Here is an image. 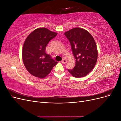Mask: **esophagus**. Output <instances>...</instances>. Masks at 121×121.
Listing matches in <instances>:
<instances>
[{"label": "esophagus", "mask_w": 121, "mask_h": 121, "mask_svg": "<svg viewBox=\"0 0 121 121\" xmlns=\"http://www.w3.org/2000/svg\"><path fill=\"white\" fill-rule=\"evenodd\" d=\"M67 62V60L65 59V58H64V59H63V60H61V63L63 64H65Z\"/></svg>", "instance_id": "esophagus-1"}]
</instances>
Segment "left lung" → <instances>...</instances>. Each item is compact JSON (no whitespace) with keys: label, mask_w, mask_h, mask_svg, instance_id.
Wrapping results in <instances>:
<instances>
[{"label":"left lung","mask_w":121,"mask_h":121,"mask_svg":"<svg viewBox=\"0 0 121 121\" xmlns=\"http://www.w3.org/2000/svg\"><path fill=\"white\" fill-rule=\"evenodd\" d=\"M70 43L73 55L76 60L75 67L69 69L76 78L86 76L95 65L97 50L95 42L89 33L82 28H75L65 33Z\"/></svg>","instance_id":"left-lung-1"}]
</instances>
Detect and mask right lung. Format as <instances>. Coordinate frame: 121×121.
Here are the masks:
<instances>
[{
	"label": "right lung",
	"instance_id": "right-lung-1",
	"mask_svg": "<svg viewBox=\"0 0 121 121\" xmlns=\"http://www.w3.org/2000/svg\"><path fill=\"white\" fill-rule=\"evenodd\" d=\"M56 35V33L45 28H38L26 39L23 48V60L27 71L32 75L44 78L58 63L45 52L48 42Z\"/></svg>",
	"mask_w": 121,
	"mask_h": 121
}]
</instances>
